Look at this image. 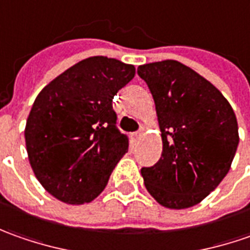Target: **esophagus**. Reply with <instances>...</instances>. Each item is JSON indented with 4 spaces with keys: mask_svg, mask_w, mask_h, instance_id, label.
Segmentation results:
<instances>
[{
    "mask_svg": "<svg viewBox=\"0 0 250 250\" xmlns=\"http://www.w3.org/2000/svg\"><path fill=\"white\" fill-rule=\"evenodd\" d=\"M144 131H145V130H144V128L141 127V128H140L138 131L133 133V140H134V141H138V140L141 138L142 135H144Z\"/></svg>",
    "mask_w": 250,
    "mask_h": 250,
    "instance_id": "1",
    "label": "esophagus"
}]
</instances>
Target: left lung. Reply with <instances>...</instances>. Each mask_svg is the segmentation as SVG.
<instances>
[{
    "instance_id": "left-lung-1",
    "label": "left lung",
    "mask_w": 250,
    "mask_h": 250,
    "mask_svg": "<svg viewBox=\"0 0 250 250\" xmlns=\"http://www.w3.org/2000/svg\"><path fill=\"white\" fill-rule=\"evenodd\" d=\"M159 120L163 151L141 174L148 192L168 209L203 201L227 176L238 148V123L210 82L177 61L138 67Z\"/></svg>"
}]
</instances>
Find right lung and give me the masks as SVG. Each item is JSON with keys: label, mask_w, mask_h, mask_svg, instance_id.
Returning a JSON list of instances; mask_svg holds the SVG:
<instances>
[{"label": "right lung", "mask_w": 250, "mask_h": 250, "mask_svg": "<svg viewBox=\"0 0 250 250\" xmlns=\"http://www.w3.org/2000/svg\"><path fill=\"white\" fill-rule=\"evenodd\" d=\"M134 74L133 65L91 56L37 95L24 130L26 148L40 184L56 199L82 205L105 189L128 151L112 101Z\"/></svg>", "instance_id": "right-lung-1"}]
</instances>
